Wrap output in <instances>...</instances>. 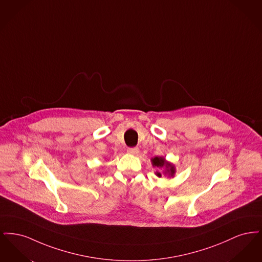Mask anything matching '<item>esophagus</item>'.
I'll return each mask as SVG.
<instances>
[{"label":"esophagus","mask_w":262,"mask_h":262,"mask_svg":"<svg viewBox=\"0 0 262 262\" xmlns=\"http://www.w3.org/2000/svg\"><path fill=\"white\" fill-rule=\"evenodd\" d=\"M139 152V149L137 147H132V148H127V153L132 154V155H137Z\"/></svg>","instance_id":"obj_1"}]
</instances>
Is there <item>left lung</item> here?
Returning <instances> with one entry per match:
<instances>
[{
    "mask_svg": "<svg viewBox=\"0 0 262 262\" xmlns=\"http://www.w3.org/2000/svg\"><path fill=\"white\" fill-rule=\"evenodd\" d=\"M151 163L153 167L158 168L159 170H162V172L160 171H156L155 174L159 178L162 177V174L167 176L168 178H174L176 174V167H174L173 163L169 162L166 160L165 157L163 156H155L154 158H151Z\"/></svg>",
    "mask_w": 262,
    "mask_h": 262,
    "instance_id": "left-lung-1",
    "label": "left lung"
}]
</instances>
